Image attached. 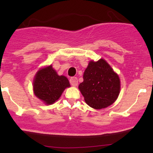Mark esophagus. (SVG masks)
I'll return each mask as SVG.
<instances>
[{"label": "esophagus", "mask_w": 153, "mask_h": 153, "mask_svg": "<svg viewBox=\"0 0 153 153\" xmlns=\"http://www.w3.org/2000/svg\"><path fill=\"white\" fill-rule=\"evenodd\" d=\"M70 82H71V85H73V86H77V85H78V78H77L76 77H72V78L70 79Z\"/></svg>", "instance_id": "obj_1"}]
</instances>
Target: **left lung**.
Masks as SVG:
<instances>
[{
  "instance_id": "obj_1",
  "label": "left lung",
  "mask_w": 153,
  "mask_h": 153,
  "mask_svg": "<svg viewBox=\"0 0 153 153\" xmlns=\"http://www.w3.org/2000/svg\"><path fill=\"white\" fill-rule=\"evenodd\" d=\"M79 90L86 103L95 109H101L115 102L120 93L119 75L103 59L90 61L83 73Z\"/></svg>"
}]
</instances>
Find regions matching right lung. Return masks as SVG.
Returning a JSON list of instances; mask_svg holds the SVG:
<instances>
[{
    "label": "right lung",
    "instance_id": "add662e5",
    "mask_svg": "<svg viewBox=\"0 0 153 153\" xmlns=\"http://www.w3.org/2000/svg\"><path fill=\"white\" fill-rule=\"evenodd\" d=\"M70 86L68 79L64 75H57L52 65L39 70L33 82L35 96L47 105L57 101L65 89Z\"/></svg>",
    "mask_w": 153,
    "mask_h": 153
}]
</instances>
